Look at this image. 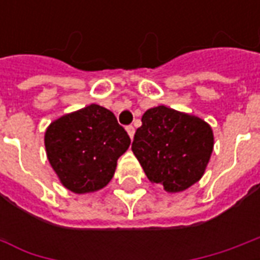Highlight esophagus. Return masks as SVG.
Here are the masks:
<instances>
[{"label":"esophagus","mask_w":260,"mask_h":260,"mask_svg":"<svg viewBox=\"0 0 260 260\" xmlns=\"http://www.w3.org/2000/svg\"><path fill=\"white\" fill-rule=\"evenodd\" d=\"M126 132H128V135H129L131 139H132L134 135H135V128H134L132 125H128V126H126Z\"/></svg>","instance_id":"34e87169"}]
</instances>
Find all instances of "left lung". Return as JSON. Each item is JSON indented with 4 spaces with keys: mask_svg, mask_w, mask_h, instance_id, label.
I'll list each match as a JSON object with an SVG mask.
<instances>
[{
    "mask_svg": "<svg viewBox=\"0 0 260 260\" xmlns=\"http://www.w3.org/2000/svg\"><path fill=\"white\" fill-rule=\"evenodd\" d=\"M213 146V129L205 119L157 106L142 115L132 152L152 184L177 193L203 177Z\"/></svg>",
    "mask_w": 260,
    "mask_h": 260,
    "instance_id": "8db88e82",
    "label": "left lung"
}]
</instances>
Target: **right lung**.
Masks as SVG:
<instances>
[{
  "instance_id": "add662e5",
  "label": "right lung",
  "mask_w": 260,
  "mask_h": 260,
  "mask_svg": "<svg viewBox=\"0 0 260 260\" xmlns=\"http://www.w3.org/2000/svg\"><path fill=\"white\" fill-rule=\"evenodd\" d=\"M129 145L115 115L97 104L54 119L44 134L47 158L59 182L78 195L107 185Z\"/></svg>"
}]
</instances>
